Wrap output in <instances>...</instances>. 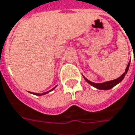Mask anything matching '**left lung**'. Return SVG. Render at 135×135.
I'll return each instance as SVG.
<instances>
[{"label":"left lung","mask_w":135,"mask_h":135,"mask_svg":"<svg viewBox=\"0 0 135 135\" xmlns=\"http://www.w3.org/2000/svg\"><path fill=\"white\" fill-rule=\"evenodd\" d=\"M129 65H130V61L129 62V64L127 65V67L126 68V70H125V72L123 73L121 76L117 78L115 80H110V81H107V82H104V83H93L91 81L88 80L87 78L84 77V79L86 80L88 83H89L90 85L94 86L97 89H100V90H110L112 88H113L114 86H115L117 84H118L119 83H120L121 81L123 80V79L125 77V75L127 73V71L129 70Z\"/></svg>","instance_id":"obj_1"}]
</instances>
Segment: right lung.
Segmentation results:
<instances>
[{"label": "right lung", "mask_w": 135, "mask_h": 135, "mask_svg": "<svg viewBox=\"0 0 135 135\" xmlns=\"http://www.w3.org/2000/svg\"><path fill=\"white\" fill-rule=\"evenodd\" d=\"M55 87H56V86H55ZM55 88H52V90H49V91H47V92H45V93H42V94H36V93H31V94H35V95H36V96H41V95H45V94H48V93H49V92H50V91H52V90H54V89H55Z\"/></svg>", "instance_id": "1"}]
</instances>
